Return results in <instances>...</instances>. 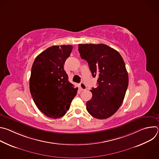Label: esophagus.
<instances>
[{
    "instance_id": "34e87169",
    "label": "esophagus",
    "mask_w": 159,
    "mask_h": 159,
    "mask_svg": "<svg viewBox=\"0 0 159 159\" xmlns=\"http://www.w3.org/2000/svg\"><path fill=\"white\" fill-rule=\"evenodd\" d=\"M79 89L81 90H86V89H87V87H86V85H85V84H84V83H83V82H81L80 84H79Z\"/></svg>"
}]
</instances>
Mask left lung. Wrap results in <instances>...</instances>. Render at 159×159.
<instances>
[{
  "label": "left lung",
  "mask_w": 159,
  "mask_h": 159,
  "mask_svg": "<svg viewBox=\"0 0 159 159\" xmlns=\"http://www.w3.org/2000/svg\"><path fill=\"white\" fill-rule=\"evenodd\" d=\"M79 52L88 62L93 77L98 78L86 109L97 119L109 118L122 104L128 85L124 60L118 51L104 44H79Z\"/></svg>",
  "instance_id": "obj_1"
}]
</instances>
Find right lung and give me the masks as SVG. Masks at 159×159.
I'll use <instances>...</instances> for the list:
<instances>
[{"label": "right lung", "mask_w": 159, "mask_h": 159, "mask_svg": "<svg viewBox=\"0 0 159 159\" xmlns=\"http://www.w3.org/2000/svg\"><path fill=\"white\" fill-rule=\"evenodd\" d=\"M72 45L49 47L35 58L31 68L30 89L38 108L48 117L60 118L69 109L78 88L69 81L64 63Z\"/></svg>", "instance_id": "obj_1"}]
</instances>
